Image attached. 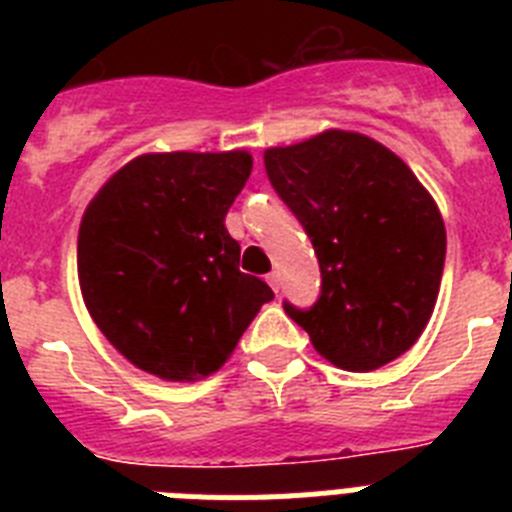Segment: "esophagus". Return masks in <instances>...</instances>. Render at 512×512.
Here are the masks:
<instances>
[{
    "instance_id": "34e87169",
    "label": "esophagus",
    "mask_w": 512,
    "mask_h": 512,
    "mask_svg": "<svg viewBox=\"0 0 512 512\" xmlns=\"http://www.w3.org/2000/svg\"><path fill=\"white\" fill-rule=\"evenodd\" d=\"M266 282H269V287L274 289V292H279V287H282V274H279V271H271L269 277H266Z\"/></svg>"
}]
</instances>
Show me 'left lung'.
<instances>
[{
    "mask_svg": "<svg viewBox=\"0 0 512 512\" xmlns=\"http://www.w3.org/2000/svg\"><path fill=\"white\" fill-rule=\"evenodd\" d=\"M264 166L323 274L310 310L284 302V312L346 372H374L405 354L431 320L446 259L428 189L390 148L351 130L269 148Z\"/></svg>",
    "mask_w": 512,
    "mask_h": 512,
    "instance_id": "left-lung-1",
    "label": "left lung"
}]
</instances>
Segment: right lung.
Masks as SVG:
<instances>
[{"label": "right lung", "instance_id": "1", "mask_svg": "<svg viewBox=\"0 0 512 512\" xmlns=\"http://www.w3.org/2000/svg\"><path fill=\"white\" fill-rule=\"evenodd\" d=\"M253 158L143 153L104 182L79 228V287L104 338L166 382L217 372L241 341L269 284L243 274L225 215Z\"/></svg>", "mask_w": 512, "mask_h": 512}]
</instances>
